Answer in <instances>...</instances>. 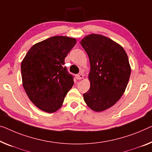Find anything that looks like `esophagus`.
Returning a JSON list of instances; mask_svg holds the SVG:
<instances>
[{
	"instance_id": "34e87169",
	"label": "esophagus",
	"mask_w": 152,
	"mask_h": 152,
	"mask_svg": "<svg viewBox=\"0 0 152 152\" xmlns=\"http://www.w3.org/2000/svg\"><path fill=\"white\" fill-rule=\"evenodd\" d=\"M77 78L79 79V80H80V79H83L84 78V75L83 74H78V75H77Z\"/></svg>"
}]
</instances>
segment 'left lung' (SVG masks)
<instances>
[{
	"instance_id": "8db88e82",
	"label": "left lung",
	"mask_w": 152,
	"mask_h": 152,
	"mask_svg": "<svg viewBox=\"0 0 152 152\" xmlns=\"http://www.w3.org/2000/svg\"><path fill=\"white\" fill-rule=\"evenodd\" d=\"M90 62L89 90L83 94L91 109L104 111L117 103L125 92L131 74L128 55L121 45L99 34L80 41Z\"/></svg>"
}]
</instances>
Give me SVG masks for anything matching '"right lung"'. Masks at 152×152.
I'll list each match as a JSON object with an SVG mask.
<instances>
[{
	"instance_id": "right-lung-1",
	"label": "right lung",
	"mask_w": 152,
	"mask_h": 152,
	"mask_svg": "<svg viewBox=\"0 0 152 152\" xmlns=\"http://www.w3.org/2000/svg\"><path fill=\"white\" fill-rule=\"evenodd\" d=\"M76 43L75 38L54 36L33 45L22 60V85L30 100L43 111L59 109L74 85L73 76L63 65Z\"/></svg>"
}]
</instances>
